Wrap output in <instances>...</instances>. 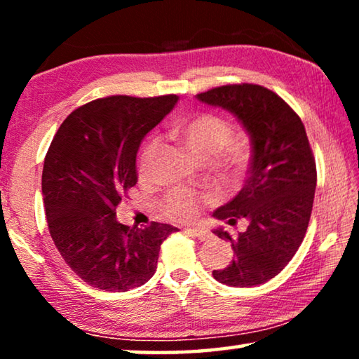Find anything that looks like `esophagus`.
Instances as JSON below:
<instances>
[{"mask_svg":"<svg viewBox=\"0 0 359 359\" xmlns=\"http://www.w3.org/2000/svg\"><path fill=\"white\" fill-rule=\"evenodd\" d=\"M185 231H187L188 234L194 236V238L199 239V241H205V239L210 238V233H209L208 229H204V228H187Z\"/></svg>","mask_w":359,"mask_h":359,"instance_id":"34e87169","label":"esophagus"}]
</instances>
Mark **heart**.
Returning <instances> with one entry per match:
<instances>
[{
	"mask_svg": "<svg viewBox=\"0 0 359 359\" xmlns=\"http://www.w3.org/2000/svg\"><path fill=\"white\" fill-rule=\"evenodd\" d=\"M199 161L215 158V166L224 177L238 182L244 177L252 161V149L245 139H233V126L214 114H199L179 121L169 131ZM158 150V141L151 139L141 155V172H147ZM204 199L185 188H179L161 201L163 214L174 220H193Z\"/></svg>",
	"mask_w": 359,
	"mask_h": 359,
	"instance_id": "b5f03b06",
	"label": "heart"
}]
</instances>
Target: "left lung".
Returning a JSON list of instances; mask_svg holds the SVG:
<instances>
[{"mask_svg": "<svg viewBox=\"0 0 359 359\" xmlns=\"http://www.w3.org/2000/svg\"><path fill=\"white\" fill-rule=\"evenodd\" d=\"M204 104L222 107L244 126L252 144V161L242 190L214 212L217 220L248 226L229 241L234 258L214 271L217 282L255 287L276 277L302 244L311 220L317 168L301 118L280 96L261 85H223L196 95Z\"/></svg>", "mask_w": 359, "mask_h": 359, "instance_id": "8db88e82", "label": "left lung"}]
</instances>
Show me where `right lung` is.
I'll list each match as a JSON object with an SVG mask.
<instances>
[{
    "mask_svg": "<svg viewBox=\"0 0 359 359\" xmlns=\"http://www.w3.org/2000/svg\"><path fill=\"white\" fill-rule=\"evenodd\" d=\"M179 96H109L76 109L60 126L42 169L48 231L74 274L95 288L128 291L156 271L160 247L175 229L117 222V205L137 182L142 139Z\"/></svg>",
    "mask_w": 359,
    "mask_h": 359,
    "instance_id": "right-lung-1",
    "label": "right lung"
}]
</instances>
